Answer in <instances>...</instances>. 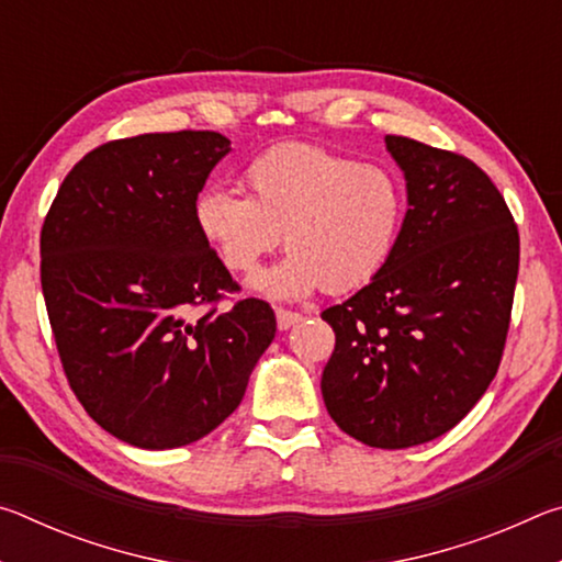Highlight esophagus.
I'll list each match as a JSON object with an SVG mask.
<instances>
[{"label":"esophagus","instance_id":"esophagus-1","mask_svg":"<svg viewBox=\"0 0 562 562\" xmlns=\"http://www.w3.org/2000/svg\"><path fill=\"white\" fill-rule=\"evenodd\" d=\"M274 317H278V327L282 329V331H288L290 327H294V325H300L302 322V315L300 312H290V310H278L274 312Z\"/></svg>","mask_w":562,"mask_h":562}]
</instances>
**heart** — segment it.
Returning a JSON list of instances; mask_svg holds the SVG:
<instances>
[{
	"mask_svg": "<svg viewBox=\"0 0 562 562\" xmlns=\"http://www.w3.org/2000/svg\"><path fill=\"white\" fill-rule=\"evenodd\" d=\"M247 198L225 188L195 195L193 221L217 260L250 274L282 243L290 255L252 280L272 300L325 288L351 292L379 278L406 221L402 180L384 166L357 164L312 144H282L243 170Z\"/></svg>",
	"mask_w": 562,
	"mask_h": 562,
	"instance_id": "heart-1",
	"label": "heart"
}]
</instances>
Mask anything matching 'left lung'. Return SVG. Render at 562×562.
<instances>
[{
    "label": "left lung",
    "mask_w": 562,
    "mask_h": 562,
    "mask_svg": "<svg viewBox=\"0 0 562 562\" xmlns=\"http://www.w3.org/2000/svg\"><path fill=\"white\" fill-rule=\"evenodd\" d=\"M384 144L406 180L404 233L379 278L322 312L337 337L322 396L357 441L408 449L453 429L496 376L520 240L473 160L404 136Z\"/></svg>",
    "instance_id": "obj_1"
}]
</instances>
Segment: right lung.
I'll list each match as a JSON object with an SVG mask.
<instances>
[{
    "label": "right lung",
    "mask_w": 562,
    "mask_h": 562,
    "mask_svg": "<svg viewBox=\"0 0 562 562\" xmlns=\"http://www.w3.org/2000/svg\"><path fill=\"white\" fill-rule=\"evenodd\" d=\"M215 131L144 133L71 168L42 227V290L66 379L101 429L138 449L188 446L243 402L274 312L237 290L193 221Z\"/></svg>",
    "instance_id": "add662e5"
}]
</instances>
